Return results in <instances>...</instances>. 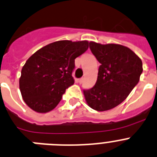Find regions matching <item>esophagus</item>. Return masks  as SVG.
<instances>
[{"instance_id": "1", "label": "esophagus", "mask_w": 157, "mask_h": 157, "mask_svg": "<svg viewBox=\"0 0 157 157\" xmlns=\"http://www.w3.org/2000/svg\"><path fill=\"white\" fill-rule=\"evenodd\" d=\"M78 82H79V83H82L84 81V78H79V79L78 80Z\"/></svg>"}]
</instances>
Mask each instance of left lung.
Instances as JSON below:
<instances>
[{
  "mask_svg": "<svg viewBox=\"0 0 157 157\" xmlns=\"http://www.w3.org/2000/svg\"><path fill=\"white\" fill-rule=\"evenodd\" d=\"M89 44L101 65L95 85L83 90L85 99L95 110H109L122 102L138 83L142 61L131 49L120 44Z\"/></svg>",
  "mask_w": 157,
  "mask_h": 157,
  "instance_id": "1",
  "label": "left lung"
}]
</instances>
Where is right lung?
Masks as SVG:
<instances>
[{
    "label": "right lung",
    "instance_id": "obj_1",
    "mask_svg": "<svg viewBox=\"0 0 157 157\" xmlns=\"http://www.w3.org/2000/svg\"><path fill=\"white\" fill-rule=\"evenodd\" d=\"M88 48L86 40H59L35 52L23 67L19 82L27 105L37 113L56 108L66 89L75 82V59Z\"/></svg>",
    "mask_w": 157,
    "mask_h": 157
}]
</instances>
